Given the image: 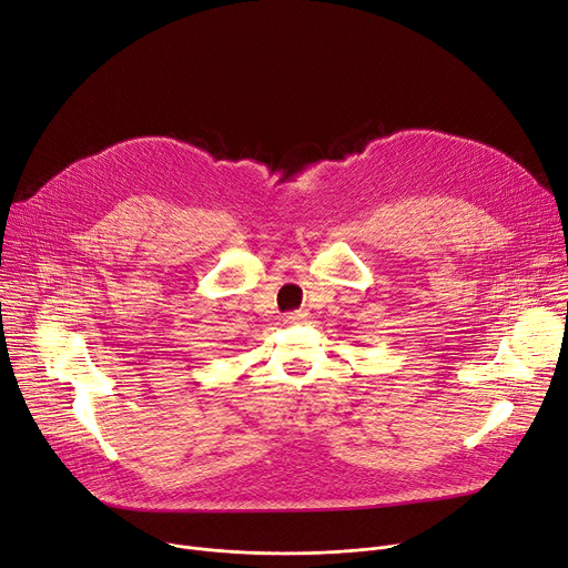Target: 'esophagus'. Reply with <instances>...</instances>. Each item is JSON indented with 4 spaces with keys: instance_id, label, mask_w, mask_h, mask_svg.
<instances>
[{
    "instance_id": "esophagus-1",
    "label": "esophagus",
    "mask_w": 568,
    "mask_h": 568,
    "mask_svg": "<svg viewBox=\"0 0 568 568\" xmlns=\"http://www.w3.org/2000/svg\"><path fill=\"white\" fill-rule=\"evenodd\" d=\"M306 317H308L306 311H294V313H290V315L285 317V323H287V325H294V323H302V320H306Z\"/></svg>"
}]
</instances>
